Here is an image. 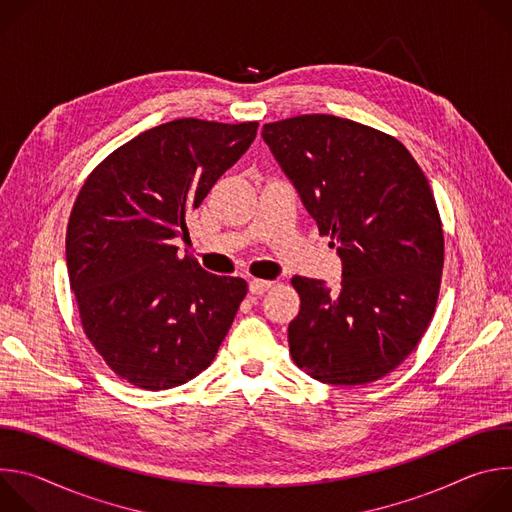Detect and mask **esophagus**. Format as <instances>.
<instances>
[{
    "label": "esophagus",
    "mask_w": 512,
    "mask_h": 512,
    "mask_svg": "<svg viewBox=\"0 0 512 512\" xmlns=\"http://www.w3.org/2000/svg\"><path fill=\"white\" fill-rule=\"evenodd\" d=\"M271 285H273V283H271V281H265V279H251V281H249V291H251L253 296H263Z\"/></svg>",
    "instance_id": "esophagus-1"
}]
</instances>
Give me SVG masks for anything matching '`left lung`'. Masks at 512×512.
Wrapping results in <instances>:
<instances>
[{
    "mask_svg": "<svg viewBox=\"0 0 512 512\" xmlns=\"http://www.w3.org/2000/svg\"><path fill=\"white\" fill-rule=\"evenodd\" d=\"M271 154L320 235L338 245V291L296 275L289 354L312 379L367 385L423 338L440 296L444 229L419 164L393 135L334 115L265 123Z\"/></svg>",
    "mask_w": 512,
    "mask_h": 512,
    "instance_id": "left-lung-1",
    "label": "left lung"
}]
</instances>
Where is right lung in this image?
Instances as JSON below:
<instances>
[{"label":"right lung","instance_id":"obj_1","mask_svg":"<svg viewBox=\"0 0 512 512\" xmlns=\"http://www.w3.org/2000/svg\"><path fill=\"white\" fill-rule=\"evenodd\" d=\"M257 121L176 119L123 143L85 180L66 227L83 332L123 381L162 391L210 367L247 296L172 239L249 150Z\"/></svg>","mask_w":512,"mask_h":512}]
</instances>
